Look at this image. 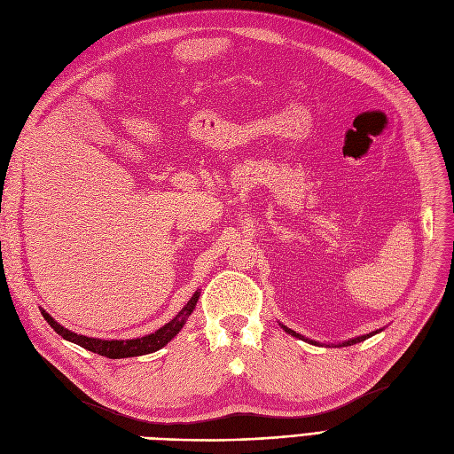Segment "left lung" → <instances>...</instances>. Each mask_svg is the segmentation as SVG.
Instances as JSON below:
<instances>
[{
	"label": "left lung",
	"mask_w": 454,
	"mask_h": 454,
	"mask_svg": "<svg viewBox=\"0 0 454 454\" xmlns=\"http://www.w3.org/2000/svg\"><path fill=\"white\" fill-rule=\"evenodd\" d=\"M283 329L288 333V334H292V336H295V338H301V340H305V341H310V343H314V345H317V341H314V340H309V338H305V336H301V334H297L295 331H292V329H288L286 325H283ZM373 334H377V331H373V333H370V334H364V336H356V338H353V340H348V341H343V343H340V345H353V343H358V341H364L365 338H370V336H373Z\"/></svg>",
	"instance_id": "8db88e82"
}]
</instances>
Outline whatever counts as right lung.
Returning <instances> with one entry per match:
<instances>
[{"label":"right lung","instance_id":"right-lung-1","mask_svg":"<svg viewBox=\"0 0 454 454\" xmlns=\"http://www.w3.org/2000/svg\"><path fill=\"white\" fill-rule=\"evenodd\" d=\"M198 299H200V292L193 294L188 303L183 307V310L169 323H166L164 327H160L153 334H147V336H142V338H133V340L89 338V336H82V334H77V333L64 329L46 310H42V316H44V319L50 323L51 329L59 336H62L64 340L74 341V343L81 345V348L89 349L92 353H98L101 356H106V358H127V356H140V355L155 353V351L162 349L168 341H171V338H176L179 334V331L183 329L188 316L193 312V309H196Z\"/></svg>","mask_w":454,"mask_h":454}]
</instances>
